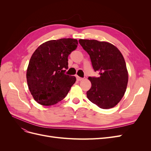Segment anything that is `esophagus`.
Wrapping results in <instances>:
<instances>
[{
    "label": "esophagus",
    "mask_w": 151,
    "mask_h": 151,
    "mask_svg": "<svg viewBox=\"0 0 151 151\" xmlns=\"http://www.w3.org/2000/svg\"><path fill=\"white\" fill-rule=\"evenodd\" d=\"M83 79L81 78V77H78V76H77V80L78 81H82Z\"/></svg>",
    "instance_id": "1"
}]
</instances>
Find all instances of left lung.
<instances>
[{"mask_svg": "<svg viewBox=\"0 0 151 151\" xmlns=\"http://www.w3.org/2000/svg\"><path fill=\"white\" fill-rule=\"evenodd\" d=\"M79 42L89 55L94 71H98L100 75L99 77H89L91 88L87 91V97L101 108L115 107L124 96L129 80L122 53L106 42L80 39Z\"/></svg>", "mask_w": 151, "mask_h": 151, "instance_id": "1", "label": "left lung"}]
</instances>
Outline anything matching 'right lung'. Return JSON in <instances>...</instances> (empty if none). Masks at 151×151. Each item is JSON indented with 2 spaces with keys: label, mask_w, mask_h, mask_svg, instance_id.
I'll return each instance as SVG.
<instances>
[{
  "label": "right lung",
  "mask_w": 151,
  "mask_h": 151,
  "mask_svg": "<svg viewBox=\"0 0 151 151\" xmlns=\"http://www.w3.org/2000/svg\"><path fill=\"white\" fill-rule=\"evenodd\" d=\"M76 39L62 38L42 44L32 55L26 71L30 93L43 106L55 104L65 98L76 78L64 74L68 56L76 49Z\"/></svg>",
  "instance_id": "right-lung-1"
}]
</instances>
